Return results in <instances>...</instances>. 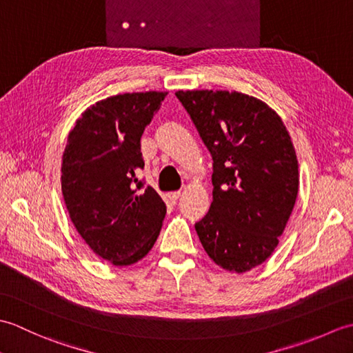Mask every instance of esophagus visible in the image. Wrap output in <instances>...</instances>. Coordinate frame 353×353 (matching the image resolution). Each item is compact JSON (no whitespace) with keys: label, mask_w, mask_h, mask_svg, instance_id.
I'll use <instances>...</instances> for the list:
<instances>
[{"label":"esophagus","mask_w":353,"mask_h":353,"mask_svg":"<svg viewBox=\"0 0 353 353\" xmlns=\"http://www.w3.org/2000/svg\"><path fill=\"white\" fill-rule=\"evenodd\" d=\"M182 196V192L181 191H174V192H168L167 194V197H168V200H171V201H176L179 197Z\"/></svg>","instance_id":"obj_1"}]
</instances>
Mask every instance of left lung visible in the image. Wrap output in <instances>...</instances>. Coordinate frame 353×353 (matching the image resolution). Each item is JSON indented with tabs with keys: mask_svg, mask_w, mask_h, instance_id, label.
Returning <instances> with one entry per match:
<instances>
[{
	"mask_svg": "<svg viewBox=\"0 0 353 353\" xmlns=\"http://www.w3.org/2000/svg\"><path fill=\"white\" fill-rule=\"evenodd\" d=\"M214 161L212 203L196 223L216 265L245 273L279 244L299 192L294 145L281 117L236 91H177Z\"/></svg>",
	"mask_w": 353,
	"mask_h": 353,
	"instance_id": "left-lung-1",
	"label": "left lung"
}]
</instances>
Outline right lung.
Here are the masks:
<instances>
[{
  "label": "right lung",
  "mask_w": 353,
  "mask_h": 353,
  "mask_svg": "<svg viewBox=\"0 0 353 353\" xmlns=\"http://www.w3.org/2000/svg\"><path fill=\"white\" fill-rule=\"evenodd\" d=\"M168 92H127L89 106L62 156V194L70 219L95 254L132 265L152 250L167 208L152 186L141 191V137Z\"/></svg>",
  "instance_id": "add662e5"
}]
</instances>
